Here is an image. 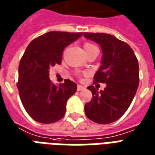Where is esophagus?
<instances>
[{
	"instance_id": "obj_1",
	"label": "esophagus",
	"mask_w": 155,
	"mask_h": 155,
	"mask_svg": "<svg viewBox=\"0 0 155 155\" xmlns=\"http://www.w3.org/2000/svg\"><path fill=\"white\" fill-rule=\"evenodd\" d=\"M84 89H85V87H84V86H83V85H81V84H78L77 85V91H83V90H84Z\"/></svg>"
}]
</instances>
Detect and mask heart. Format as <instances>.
I'll return each mask as SVG.
<instances>
[{"label":"heart","mask_w":155,"mask_h":155,"mask_svg":"<svg viewBox=\"0 0 155 155\" xmlns=\"http://www.w3.org/2000/svg\"><path fill=\"white\" fill-rule=\"evenodd\" d=\"M95 47H96V46H94V45L91 44V43H84V45H83L84 52L89 51V50H91V49H92V48H95Z\"/></svg>","instance_id":"heart-1"}]
</instances>
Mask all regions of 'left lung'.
Here are the masks:
<instances>
[{
  "mask_svg": "<svg viewBox=\"0 0 155 155\" xmlns=\"http://www.w3.org/2000/svg\"><path fill=\"white\" fill-rule=\"evenodd\" d=\"M84 36L100 45L101 65L94 76V83H104V91L88 86L93 97L84 105L86 116L98 124L116 121L130 107L140 82L139 63L129 45L105 33H84Z\"/></svg>",
  "mask_w": 155,
  "mask_h": 155,
  "instance_id": "left-lung-1",
  "label": "left lung"
}]
</instances>
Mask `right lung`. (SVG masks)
Wrapping results in <instances>:
<instances>
[{
  "label": "right lung",
  "instance_id": "right-lung-1",
  "mask_svg": "<svg viewBox=\"0 0 155 155\" xmlns=\"http://www.w3.org/2000/svg\"><path fill=\"white\" fill-rule=\"evenodd\" d=\"M83 35L50 31L29 44L20 61L18 88L25 111L35 121L54 123L65 114L66 102L76 92L77 85L65 80L55 85L49 78L50 68L61 63L64 49Z\"/></svg>",
  "mask_w": 155,
  "mask_h": 155
}]
</instances>
